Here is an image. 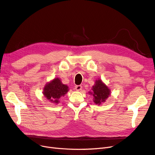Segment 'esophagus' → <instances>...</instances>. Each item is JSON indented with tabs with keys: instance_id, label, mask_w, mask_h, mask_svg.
Wrapping results in <instances>:
<instances>
[{
	"instance_id": "esophagus-1",
	"label": "esophagus",
	"mask_w": 155,
	"mask_h": 155,
	"mask_svg": "<svg viewBox=\"0 0 155 155\" xmlns=\"http://www.w3.org/2000/svg\"><path fill=\"white\" fill-rule=\"evenodd\" d=\"M81 88H82V86L81 85H76V86H75V89H76V90L78 91L81 90Z\"/></svg>"
}]
</instances>
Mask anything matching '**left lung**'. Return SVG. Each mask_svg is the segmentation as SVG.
Masks as SVG:
<instances>
[{"label":"left lung","mask_w":155,"mask_h":155,"mask_svg":"<svg viewBox=\"0 0 155 155\" xmlns=\"http://www.w3.org/2000/svg\"><path fill=\"white\" fill-rule=\"evenodd\" d=\"M91 94L94 96V102L96 105H100L102 102H105V100L110 95V90L101 80H96L95 85L92 87V92Z\"/></svg>","instance_id":"8db88e82"}]
</instances>
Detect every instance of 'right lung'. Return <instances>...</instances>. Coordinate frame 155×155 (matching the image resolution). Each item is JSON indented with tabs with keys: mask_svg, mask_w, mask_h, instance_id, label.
Returning <instances> with one entry per match:
<instances>
[{
	"mask_svg": "<svg viewBox=\"0 0 155 155\" xmlns=\"http://www.w3.org/2000/svg\"><path fill=\"white\" fill-rule=\"evenodd\" d=\"M68 86L63 84L59 78H55L53 81L46 84L43 94L46 99L52 103L58 104L59 98L68 91Z\"/></svg>",
	"mask_w": 155,
	"mask_h": 155,
	"instance_id": "add662e5",
	"label": "right lung"
}]
</instances>
